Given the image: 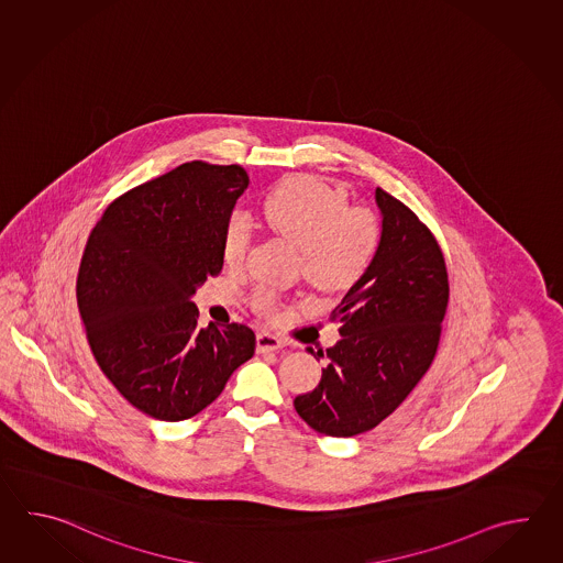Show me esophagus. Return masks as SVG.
I'll list each match as a JSON object with an SVG mask.
<instances>
[{
  "instance_id": "1",
  "label": "esophagus",
  "mask_w": 563,
  "mask_h": 563,
  "mask_svg": "<svg viewBox=\"0 0 563 563\" xmlns=\"http://www.w3.org/2000/svg\"><path fill=\"white\" fill-rule=\"evenodd\" d=\"M286 346L284 340H279L277 335L269 334V332H262L257 334V352L260 354H267V352H277Z\"/></svg>"
}]
</instances>
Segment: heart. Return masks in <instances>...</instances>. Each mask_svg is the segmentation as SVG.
Returning a JSON list of instances; mask_svg holds the SVG:
<instances>
[{
  "label": "heart",
  "instance_id": "obj_1",
  "mask_svg": "<svg viewBox=\"0 0 563 563\" xmlns=\"http://www.w3.org/2000/svg\"><path fill=\"white\" fill-rule=\"evenodd\" d=\"M265 225L301 250L303 276L325 291H346L364 276L380 243V223L371 209L350 207L346 191L311 175L277 183L260 203ZM253 223L233 213L221 238L225 264L240 267L252 252ZM253 308L276 318L284 299L272 289L253 294Z\"/></svg>",
  "mask_w": 563,
  "mask_h": 563
}]
</instances>
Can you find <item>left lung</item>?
<instances>
[{
  "mask_svg": "<svg viewBox=\"0 0 563 563\" xmlns=\"http://www.w3.org/2000/svg\"><path fill=\"white\" fill-rule=\"evenodd\" d=\"M376 203L378 250L330 316L342 338L325 350L320 384L294 400L299 417L328 437L371 431L402 405L431 368L449 306L446 265L431 229L380 187Z\"/></svg>",
  "mask_w": 563,
  "mask_h": 563,
  "instance_id": "1",
  "label": "left lung"
}]
</instances>
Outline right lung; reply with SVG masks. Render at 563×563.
<instances>
[{"mask_svg": "<svg viewBox=\"0 0 563 563\" xmlns=\"http://www.w3.org/2000/svg\"><path fill=\"white\" fill-rule=\"evenodd\" d=\"M247 185L240 165L185 163L117 197L86 241L76 279L86 340L120 395L153 419H191L255 352L252 328L203 330L191 301L223 269V229Z\"/></svg>", "mask_w": 563, "mask_h": 563, "instance_id": "1", "label": "right lung"}]
</instances>
